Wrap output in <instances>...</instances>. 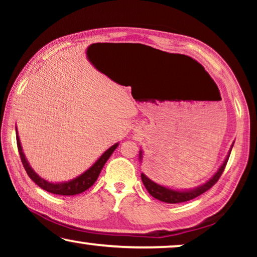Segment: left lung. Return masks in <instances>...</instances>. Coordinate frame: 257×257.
<instances>
[{"label": "left lung", "mask_w": 257, "mask_h": 257, "mask_svg": "<svg viewBox=\"0 0 257 257\" xmlns=\"http://www.w3.org/2000/svg\"><path fill=\"white\" fill-rule=\"evenodd\" d=\"M233 146H234V143L231 144L230 149H229V151H228L227 156H226V158H224L223 163L221 164V166L217 168V171L215 172V173H214L206 182H203L202 185H199V186H196V187L188 188V189L187 188L186 189H174V188L166 187V186L157 184V182L151 180L147 175L142 173L143 184L146 187L147 192H149L150 194L153 196V198L160 200V201H163V202L179 203V202L189 201V200L194 199V198H196V196L201 195L202 193L208 191V189L212 187V186L215 184L217 180H219V178L221 177V174H222L224 167H226L227 161H228V159H229V156H230V152H231V149H233ZM143 154H144L143 150H140L139 151L140 163H143Z\"/></svg>", "instance_id": "1"}]
</instances>
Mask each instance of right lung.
Here are the masks:
<instances>
[{"label": "right lung", "mask_w": 257, "mask_h": 257, "mask_svg": "<svg viewBox=\"0 0 257 257\" xmlns=\"http://www.w3.org/2000/svg\"><path fill=\"white\" fill-rule=\"evenodd\" d=\"M16 140H17V149H19L21 160H22V164L24 168H26L29 178L37 186H40L41 188H43L44 191L52 193V194H58V195H76V194H79V193L85 192L86 189H89L91 186L96 182V180L98 179V175L100 174V171L103 170L105 163H106L108 158L111 157V154L114 152V150L117 149L119 145V143H115L114 145L108 147V149L105 151V152L101 154L96 161H94L93 165H91L85 172H83L82 174L77 175L76 178L70 179L68 181L52 182L41 178L40 175L33 170V167L30 166L29 161L27 160L26 154L23 152L22 145H21V140L19 137V132H17V127H16Z\"/></svg>", "instance_id": "add662e5"}]
</instances>
